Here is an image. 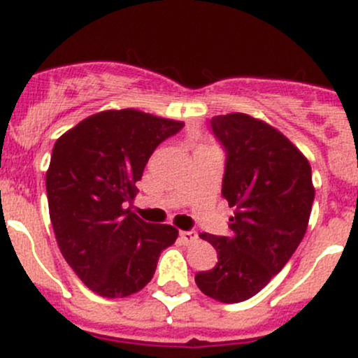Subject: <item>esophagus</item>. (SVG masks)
Returning a JSON list of instances; mask_svg holds the SVG:
<instances>
[{
    "instance_id": "obj_1",
    "label": "esophagus",
    "mask_w": 358,
    "mask_h": 358,
    "mask_svg": "<svg viewBox=\"0 0 358 358\" xmlns=\"http://www.w3.org/2000/svg\"><path fill=\"white\" fill-rule=\"evenodd\" d=\"M197 232H192V230H182L180 232V239L183 241V244H192L197 241Z\"/></svg>"
}]
</instances>
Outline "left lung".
<instances>
[{
	"instance_id": "left-lung-1",
	"label": "left lung",
	"mask_w": 358,
	"mask_h": 358,
	"mask_svg": "<svg viewBox=\"0 0 358 358\" xmlns=\"http://www.w3.org/2000/svg\"><path fill=\"white\" fill-rule=\"evenodd\" d=\"M211 128L227 152L222 196L234 208L230 237L201 234L218 252L197 287L222 303L258 294L284 268L308 227L315 189L301 150L279 129L243 112L215 115Z\"/></svg>"
}]
</instances>
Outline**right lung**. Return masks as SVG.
<instances>
[{
    "label": "right lung",
    "instance_id": "obj_1",
    "mask_svg": "<svg viewBox=\"0 0 358 358\" xmlns=\"http://www.w3.org/2000/svg\"><path fill=\"white\" fill-rule=\"evenodd\" d=\"M182 121L136 109L102 110L64 133L46 171L50 220L76 275L103 298H126L150 282L178 230L131 211L135 183L156 147Z\"/></svg>",
    "mask_w": 358,
    "mask_h": 358
}]
</instances>
